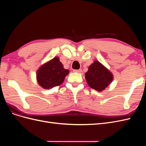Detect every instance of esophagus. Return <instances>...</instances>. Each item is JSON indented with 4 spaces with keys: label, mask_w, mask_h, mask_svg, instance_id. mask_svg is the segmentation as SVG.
I'll return each mask as SVG.
<instances>
[{
    "label": "esophagus",
    "mask_w": 146,
    "mask_h": 146,
    "mask_svg": "<svg viewBox=\"0 0 146 146\" xmlns=\"http://www.w3.org/2000/svg\"><path fill=\"white\" fill-rule=\"evenodd\" d=\"M74 72H78V73H81L82 72V69H78V70H74Z\"/></svg>",
    "instance_id": "esophagus-1"
}]
</instances>
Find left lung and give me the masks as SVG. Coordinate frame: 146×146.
Returning a JSON list of instances; mask_svg holds the SVG:
<instances>
[{
    "label": "left lung",
    "instance_id": "8db88e82",
    "mask_svg": "<svg viewBox=\"0 0 146 146\" xmlns=\"http://www.w3.org/2000/svg\"><path fill=\"white\" fill-rule=\"evenodd\" d=\"M85 78L91 88L100 92L112 82L113 75L99 61H94L85 73Z\"/></svg>",
    "mask_w": 146,
    "mask_h": 146
}]
</instances>
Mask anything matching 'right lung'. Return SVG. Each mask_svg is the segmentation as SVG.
Segmentation results:
<instances>
[{
  "label": "right lung",
  "instance_id": "right-lung-1",
  "mask_svg": "<svg viewBox=\"0 0 146 146\" xmlns=\"http://www.w3.org/2000/svg\"><path fill=\"white\" fill-rule=\"evenodd\" d=\"M69 72L68 69L64 68L58 57H54L38 69L36 80L39 86L48 90L61 85Z\"/></svg>",
  "mask_w": 146,
  "mask_h": 146
}]
</instances>
